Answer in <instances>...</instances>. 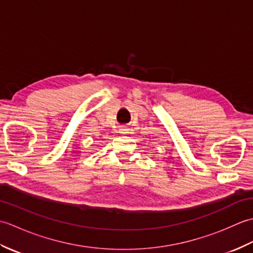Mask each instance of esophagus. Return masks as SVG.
<instances>
[{
	"instance_id": "esophagus-1",
	"label": "esophagus",
	"mask_w": 253,
	"mask_h": 253,
	"mask_svg": "<svg viewBox=\"0 0 253 253\" xmlns=\"http://www.w3.org/2000/svg\"><path fill=\"white\" fill-rule=\"evenodd\" d=\"M118 132L121 133V135H126V133H128V129L125 127H122L120 128V130H118Z\"/></svg>"
}]
</instances>
